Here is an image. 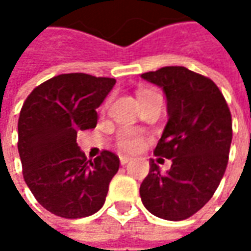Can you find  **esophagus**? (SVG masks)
<instances>
[{
  "label": "esophagus",
  "mask_w": 251,
  "mask_h": 251,
  "mask_svg": "<svg viewBox=\"0 0 251 251\" xmlns=\"http://www.w3.org/2000/svg\"><path fill=\"white\" fill-rule=\"evenodd\" d=\"M128 162H131V158L128 156H120V163L124 166V165H127Z\"/></svg>",
  "instance_id": "esophagus-1"
}]
</instances>
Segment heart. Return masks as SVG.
I'll use <instances>...</instances> for the list:
<instances>
[{
    "label": "heart",
    "instance_id": "obj_1",
    "mask_svg": "<svg viewBox=\"0 0 251 251\" xmlns=\"http://www.w3.org/2000/svg\"><path fill=\"white\" fill-rule=\"evenodd\" d=\"M153 92L151 91H140L138 92V99L142 100L145 99L147 96L152 95ZM116 144H117V148L123 152H128V153H132V152H137L140 151L144 144H145V138L141 135L138 131L131 130V128H126L119 132L117 135V140H116Z\"/></svg>",
    "mask_w": 251,
    "mask_h": 251
}]
</instances>
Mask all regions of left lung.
Masks as SVG:
<instances>
[{
  "mask_svg": "<svg viewBox=\"0 0 251 251\" xmlns=\"http://www.w3.org/2000/svg\"><path fill=\"white\" fill-rule=\"evenodd\" d=\"M141 76L166 95L169 120L153 155L172 159L166 173L151 159L141 200L155 217L183 221L207 204L224 177L232 114L215 82L186 67H163Z\"/></svg>",
  "mask_w": 251,
  "mask_h": 251,
  "instance_id": "obj_1",
  "label": "left lung"
}]
</instances>
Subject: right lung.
I'll use <instances>...</instances> for the list:
<instances>
[{
  "label": "right lung",
  "mask_w": 251,
  "mask_h": 251,
  "mask_svg": "<svg viewBox=\"0 0 251 251\" xmlns=\"http://www.w3.org/2000/svg\"><path fill=\"white\" fill-rule=\"evenodd\" d=\"M114 83V78L61 74L36 86L24 101L18 120L24 178L37 202L57 217H89L106 201L120 159L106 150L86 159L76 135L96 127V109Z\"/></svg>",
  "instance_id": "right-lung-1"
}]
</instances>
